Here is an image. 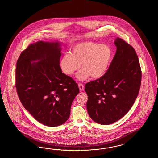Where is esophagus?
Returning a JSON list of instances; mask_svg holds the SVG:
<instances>
[{"label": "esophagus", "instance_id": "1", "mask_svg": "<svg viewBox=\"0 0 158 158\" xmlns=\"http://www.w3.org/2000/svg\"><path fill=\"white\" fill-rule=\"evenodd\" d=\"M78 87H79V89H80V90H84V85H83V84H81V83H79V84H78Z\"/></svg>", "mask_w": 158, "mask_h": 158}]
</instances>
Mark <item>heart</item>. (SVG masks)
Instances as JSON below:
<instances>
[{
    "label": "heart",
    "mask_w": 158,
    "mask_h": 158,
    "mask_svg": "<svg viewBox=\"0 0 158 158\" xmlns=\"http://www.w3.org/2000/svg\"><path fill=\"white\" fill-rule=\"evenodd\" d=\"M112 56L111 47L106 44L92 41L82 42L72 47L70 54L64 55L61 59L60 65L64 73L73 74L80 68H82L77 74L79 80L102 77L107 70Z\"/></svg>",
    "instance_id": "1"
}]
</instances>
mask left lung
<instances>
[{
  "label": "left lung",
  "mask_w": 158,
  "mask_h": 158,
  "mask_svg": "<svg viewBox=\"0 0 158 158\" xmlns=\"http://www.w3.org/2000/svg\"><path fill=\"white\" fill-rule=\"evenodd\" d=\"M117 50L106 73L85 85L87 110L93 121L111 124L124 116L137 97L142 72L134 48L120 38Z\"/></svg>",
  "instance_id": "1"
}]
</instances>
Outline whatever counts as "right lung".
Instances as JSON below:
<instances>
[{"label": "right lung", "instance_id": "add662e5", "mask_svg": "<svg viewBox=\"0 0 158 158\" xmlns=\"http://www.w3.org/2000/svg\"><path fill=\"white\" fill-rule=\"evenodd\" d=\"M60 46L41 40L31 44L21 53L16 68L21 103L36 120L53 127L67 120L80 91L75 81L61 72Z\"/></svg>", "mask_w": 158, "mask_h": 158}]
</instances>
